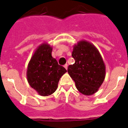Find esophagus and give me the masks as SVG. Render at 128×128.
I'll return each mask as SVG.
<instances>
[{
    "instance_id": "1",
    "label": "esophagus",
    "mask_w": 128,
    "mask_h": 128,
    "mask_svg": "<svg viewBox=\"0 0 128 128\" xmlns=\"http://www.w3.org/2000/svg\"><path fill=\"white\" fill-rule=\"evenodd\" d=\"M64 68H66V69L67 70V68H68V64H64Z\"/></svg>"
}]
</instances>
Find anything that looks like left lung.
Masks as SVG:
<instances>
[{
  "instance_id": "left-lung-1",
  "label": "left lung",
  "mask_w": 128,
  "mask_h": 128,
  "mask_svg": "<svg viewBox=\"0 0 128 128\" xmlns=\"http://www.w3.org/2000/svg\"><path fill=\"white\" fill-rule=\"evenodd\" d=\"M75 64L69 65L68 72L81 93L91 95L104 82L106 67L102 56L94 45L82 40L73 46Z\"/></svg>"
}]
</instances>
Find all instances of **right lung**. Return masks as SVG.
<instances>
[{"label": "right lung", "mask_w": 128, "mask_h": 128, "mask_svg": "<svg viewBox=\"0 0 128 128\" xmlns=\"http://www.w3.org/2000/svg\"><path fill=\"white\" fill-rule=\"evenodd\" d=\"M52 47L46 43L39 46L27 67L26 77L29 85L41 96H48L58 88L62 75L66 72L51 56Z\"/></svg>", "instance_id": "right-lung-1"}]
</instances>
